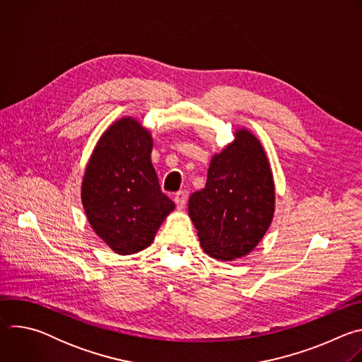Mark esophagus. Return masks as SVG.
Wrapping results in <instances>:
<instances>
[{
    "instance_id": "esophagus-1",
    "label": "esophagus",
    "mask_w": 362,
    "mask_h": 362,
    "mask_svg": "<svg viewBox=\"0 0 362 362\" xmlns=\"http://www.w3.org/2000/svg\"><path fill=\"white\" fill-rule=\"evenodd\" d=\"M186 202H187V194L185 192H177L175 194V203L177 206V209H183L186 206Z\"/></svg>"
}]
</instances>
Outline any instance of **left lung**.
I'll list each match as a JSON object with an SVG mask.
<instances>
[{"mask_svg":"<svg viewBox=\"0 0 362 362\" xmlns=\"http://www.w3.org/2000/svg\"><path fill=\"white\" fill-rule=\"evenodd\" d=\"M275 212V187L265 150L250 132L215 154L202 190L189 197V215L203 250L215 259L247 255L267 233Z\"/></svg>","mask_w":362,"mask_h":362,"instance_id":"1","label":"left lung"}]
</instances>
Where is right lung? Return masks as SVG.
Instances as JSON below:
<instances>
[{
  "label": "right lung",
  "instance_id": "right-lung-1",
  "mask_svg": "<svg viewBox=\"0 0 362 362\" xmlns=\"http://www.w3.org/2000/svg\"><path fill=\"white\" fill-rule=\"evenodd\" d=\"M151 147L148 130L123 117L103 133L86 168L81 202L87 219L119 255L146 249L175 209L151 165Z\"/></svg>",
  "mask_w": 362,
  "mask_h": 362
}]
</instances>
